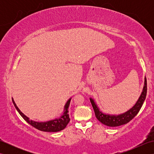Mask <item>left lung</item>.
<instances>
[{
	"label": "left lung",
	"instance_id": "1",
	"mask_svg": "<svg viewBox=\"0 0 154 154\" xmlns=\"http://www.w3.org/2000/svg\"><path fill=\"white\" fill-rule=\"evenodd\" d=\"M147 94V81L146 77L144 78V85L143 87L142 92L140 94L138 100L134 105L132 107L131 109H129L126 112L124 113L118 114H109L103 113L102 111H100L99 108L98 107L97 103L94 102V100L90 98V101L92 104L93 108L94 111V114H95V116L98 120L104 124V125L110 126V127H116L123 125V124H126L128 122H129L130 120H132L136 116L137 114L138 113L140 109L142 106V104L144 102L146 99Z\"/></svg>",
	"mask_w": 154,
	"mask_h": 154
}]
</instances>
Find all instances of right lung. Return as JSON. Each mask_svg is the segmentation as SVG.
<instances>
[{
	"instance_id": "1",
	"label": "right lung",
	"mask_w": 154,
	"mask_h": 154,
	"mask_svg": "<svg viewBox=\"0 0 154 154\" xmlns=\"http://www.w3.org/2000/svg\"><path fill=\"white\" fill-rule=\"evenodd\" d=\"M12 100L16 109L17 110V111L19 112V114H20L23 119L26 121L28 124H30L31 126L34 127L35 128L40 130V131L48 132H56L61 131V130H63L67 126V124L70 121L68 109L69 106L71 98H70V99L67 101V103H65L64 106L63 112L60 118L55 119L54 120L46 121V122H36V121L30 120L28 117L26 116L25 114H23L20 111V110L18 109V107L16 106V104L14 101V99H12Z\"/></svg>"
}]
</instances>
